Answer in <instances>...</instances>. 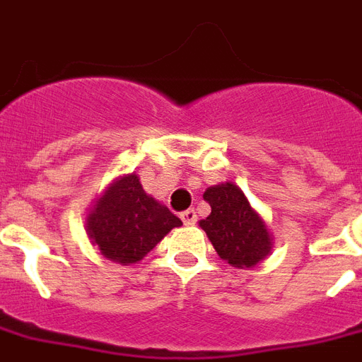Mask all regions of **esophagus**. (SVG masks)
<instances>
[{"mask_svg":"<svg viewBox=\"0 0 362 362\" xmlns=\"http://www.w3.org/2000/svg\"><path fill=\"white\" fill-rule=\"evenodd\" d=\"M180 219L184 221V225H195L197 223V211L195 210H186V211H182L180 214Z\"/></svg>","mask_w":362,"mask_h":362,"instance_id":"1","label":"esophagus"}]
</instances>
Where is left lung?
<instances>
[{
  "label": "left lung",
  "mask_w": 362,
  "mask_h": 362,
  "mask_svg": "<svg viewBox=\"0 0 362 362\" xmlns=\"http://www.w3.org/2000/svg\"><path fill=\"white\" fill-rule=\"evenodd\" d=\"M211 214L199 225L219 258L232 267H255L272 252L273 238L262 216L234 182H223L204 191Z\"/></svg>",
  "instance_id": "8db88e82"
}]
</instances>
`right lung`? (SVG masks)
<instances>
[{
	"mask_svg": "<svg viewBox=\"0 0 362 362\" xmlns=\"http://www.w3.org/2000/svg\"><path fill=\"white\" fill-rule=\"evenodd\" d=\"M182 221L141 186L135 173L105 187L85 217V232L100 255L130 266L148 255Z\"/></svg>",
	"mask_w": 362,
	"mask_h": 362,
	"instance_id": "1",
	"label": "right lung"
}]
</instances>
